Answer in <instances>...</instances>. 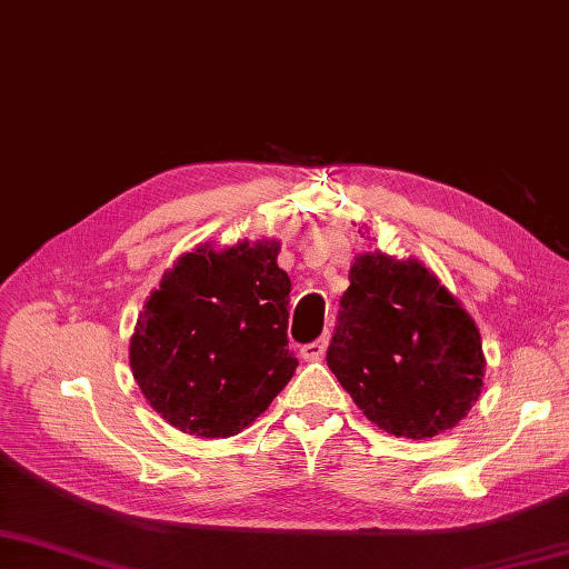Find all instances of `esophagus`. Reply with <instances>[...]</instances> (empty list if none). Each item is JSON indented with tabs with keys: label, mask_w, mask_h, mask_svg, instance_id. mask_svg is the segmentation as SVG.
<instances>
[{
	"label": "esophagus",
	"mask_w": 569,
	"mask_h": 569,
	"mask_svg": "<svg viewBox=\"0 0 569 569\" xmlns=\"http://www.w3.org/2000/svg\"><path fill=\"white\" fill-rule=\"evenodd\" d=\"M325 349H328V337H320V340H316V342L303 345L300 355H303L306 361H318L325 357Z\"/></svg>",
	"instance_id": "obj_1"
}]
</instances>
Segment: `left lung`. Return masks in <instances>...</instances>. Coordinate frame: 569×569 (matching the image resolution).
<instances>
[{
  "label": "left lung",
  "mask_w": 569,
  "mask_h": 569,
  "mask_svg": "<svg viewBox=\"0 0 569 569\" xmlns=\"http://www.w3.org/2000/svg\"><path fill=\"white\" fill-rule=\"evenodd\" d=\"M328 367L373 426L426 440L477 403L487 359L475 320L438 276L369 251L349 269Z\"/></svg>",
  "instance_id": "8db88e82"
}]
</instances>
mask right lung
<instances>
[{
    "instance_id": "obj_1",
    "label": "right lung",
    "mask_w": 569,
    "mask_h": 569,
    "mask_svg": "<svg viewBox=\"0 0 569 569\" xmlns=\"http://www.w3.org/2000/svg\"><path fill=\"white\" fill-rule=\"evenodd\" d=\"M276 239L183 253L143 303L129 365L149 406L198 438H232L257 420L298 359L288 349L291 278Z\"/></svg>"
}]
</instances>
